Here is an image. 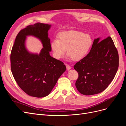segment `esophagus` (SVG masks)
Returning a JSON list of instances; mask_svg holds the SVG:
<instances>
[{
  "instance_id": "1",
  "label": "esophagus",
  "mask_w": 126,
  "mask_h": 126,
  "mask_svg": "<svg viewBox=\"0 0 126 126\" xmlns=\"http://www.w3.org/2000/svg\"><path fill=\"white\" fill-rule=\"evenodd\" d=\"M66 69H67V70H69L70 69H71V67H70V66H69V65H68V64H66Z\"/></svg>"
}]
</instances>
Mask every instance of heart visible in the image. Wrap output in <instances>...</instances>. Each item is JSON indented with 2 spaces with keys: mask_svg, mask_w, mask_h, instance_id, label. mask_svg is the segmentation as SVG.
<instances>
[{
  "mask_svg": "<svg viewBox=\"0 0 126 126\" xmlns=\"http://www.w3.org/2000/svg\"><path fill=\"white\" fill-rule=\"evenodd\" d=\"M59 37V39H54L51 44L53 55L56 59L62 58L67 50L72 60H81L88 54L93 44L89 34L75 30L63 32Z\"/></svg>",
  "mask_w": 126,
  "mask_h": 126,
  "instance_id": "b5f03b06",
  "label": "heart"
}]
</instances>
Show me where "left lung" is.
Listing matches in <instances>:
<instances>
[{
    "label": "left lung",
    "instance_id": "1",
    "mask_svg": "<svg viewBox=\"0 0 126 126\" xmlns=\"http://www.w3.org/2000/svg\"><path fill=\"white\" fill-rule=\"evenodd\" d=\"M100 40V38L95 39L89 54L74 66L79 75L76 87L80 93L87 96L105 90L119 67V56L111 38Z\"/></svg>",
    "mask_w": 126,
    "mask_h": 126
}]
</instances>
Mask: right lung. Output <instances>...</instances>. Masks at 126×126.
Returning a JSON list of instances; mask_svg holds the SVG:
<instances>
[{
  "label": "right lung",
  "instance_id": "1",
  "mask_svg": "<svg viewBox=\"0 0 126 126\" xmlns=\"http://www.w3.org/2000/svg\"><path fill=\"white\" fill-rule=\"evenodd\" d=\"M51 25L38 22L27 26L16 36L10 55L11 70L15 81L30 96L41 98L48 96L57 80L66 71V66L53 58L48 32ZM39 39L43 44L39 54L29 52L25 48L27 36Z\"/></svg>",
  "mask_w": 126,
  "mask_h": 126
}]
</instances>
